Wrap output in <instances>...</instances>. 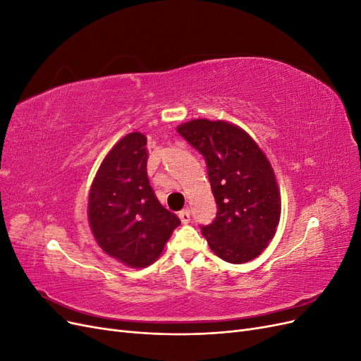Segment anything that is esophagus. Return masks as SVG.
Masks as SVG:
<instances>
[{
  "label": "esophagus",
  "mask_w": 361,
  "mask_h": 361,
  "mask_svg": "<svg viewBox=\"0 0 361 361\" xmlns=\"http://www.w3.org/2000/svg\"><path fill=\"white\" fill-rule=\"evenodd\" d=\"M179 218H180V221H182L183 224H187V223L191 221V212H190L188 207H187V209H182V211L179 212Z\"/></svg>",
  "instance_id": "1"
}]
</instances>
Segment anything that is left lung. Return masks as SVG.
Wrapping results in <instances>:
<instances>
[{"label":"left lung","instance_id":"obj_1","mask_svg":"<svg viewBox=\"0 0 361 361\" xmlns=\"http://www.w3.org/2000/svg\"><path fill=\"white\" fill-rule=\"evenodd\" d=\"M178 133L206 161L216 216L200 227L211 250L231 264L257 257L280 220L279 187L265 154L243 129L223 120H191Z\"/></svg>","mask_w":361,"mask_h":361}]
</instances>
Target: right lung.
Here are the masks:
<instances>
[{"mask_svg":"<svg viewBox=\"0 0 361 361\" xmlns=\"http://www.w3.org/2000/svg\"><path fill=\"white\" fill-rule=\"evenodd\" d=\"M146 137L133 133L108 152L89 195V221L97 244L122 264L149 267L180 224L152 190Z\"/></svg>","mask_w":361,"mask_h":361,"instance_id":"1","label":"right lung"}]
</instances>
